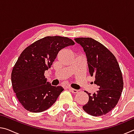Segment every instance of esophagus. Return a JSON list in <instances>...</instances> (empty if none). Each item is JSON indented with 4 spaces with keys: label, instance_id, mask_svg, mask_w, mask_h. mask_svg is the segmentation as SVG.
Returning <instances> with one entry per match:
<instances>
[{
    "label": "esophagus",
    "instance_id": "34e87169",
    "mask_svg": "<svg viewBox=\"0 0 134 134\" xmlns=\"http://www.w3.org/2000/svg\"><path fill=\"white\" fill-rule=\"evenodd\" d=\"M68 89H69V90H70V91L71 92H72V93H76L78 92L77 90L74 89H72V88H71V87H68Z\"/></svg>",
    "mask_w": 134,
    "mask_h": 134
}]
</instances>
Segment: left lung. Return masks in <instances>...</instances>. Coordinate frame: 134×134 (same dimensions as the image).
Instances as JSON below:
<instances>
[{"label":"left lung","instance_id":"8db88e82","mask_svg":"<svg viewBox=\"0 0 134 134\" xmlns=\"http://www.w3.org/2000/svg\"><path fill=\"white\" fill-rule=\"evenodd\" d=\"M86 54L91 76L99 90L89 95V101L83 106L86 113L99 116L112 110L118 102L123 90L122 72L114 55L101 43L92 38H74Z\"/></svg>","mask_w":134,"mask_h":134}]
</instances>
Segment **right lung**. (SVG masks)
<instances>
[{
	"label": "right lung",
	"mask_w": 134,
	"mask_h": 134,
	"mask_svg": "<svg viewBox=\"0 0 134 134\" xmlns=\"http://www.w3.org/2000/svg\"><path fill=\"white\" fill-rule=\"evenodd\" d=\"M75 43L67 37H46L24 49L13 68L11 80L18 100L26 110L41 112L55 102L64 89L47 82L45 70L61 49Z\"/></svg>",
	"instance_id": "right-lung-1"
}]
</instances>
